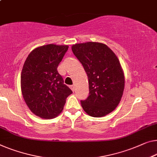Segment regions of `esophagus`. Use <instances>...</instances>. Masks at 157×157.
I'll return each instance as SVG.
<instances>
[{
  "label": "esophagus",
  "mask_w": 157,
  "mask_h": 157,
  "mask_svg": "<svg viewBox=\"0 0 157 157\" xmlns=\"http://www.w3.org/2000/svg\"><path fill=\"white\" fill-rule=\"evenodd\" d=\"M70 88L71 89L72 92H74V91H75V85H71V86H70Z\"/></svg>",
  "instance_id": "esophagus-1"
}]
</instances>
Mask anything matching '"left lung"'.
Here are the masks:
<instances>
[{
  "mask_svg": "<svg viewBox=\"0 0 157 157\" xmlns=\"http://www.w3.org/2000/svg\"><path fill=\"white\" fill-rule=\"evenodd\" d=\"M72 51L88 77L89 97L81 100L84 111L92 117L110 113L120 103L125 86L117 56L106 44L99 42L76 44Z\"/></svg>",
  "mask_w": 157,
  "mask_h": 157,
  "instance_id": "obj_1",
  "label": "left lung"
}]
</instances>
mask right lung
<instances>
[{"label": "right lung", "instance_id": "obj_1", "mask_svg": "<svg viewBox=\"0 0 157 157\" xmlns=\"http://www.w3.org/2000/svg\"><path fill=\"white\" fill-rule=\"evenodd\" d=\"M68 49L67 45L48 44L29 53L21 73V90L27 106L41 118L51 119L63 109L72 93L57 67Z\"/></svg>", "mask_w": 157, "mask_h": 157}]
</instances>
